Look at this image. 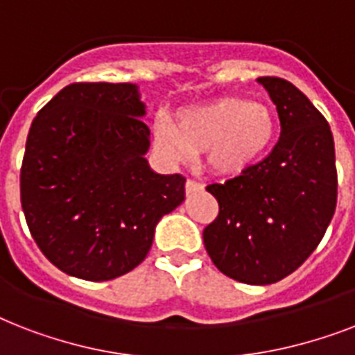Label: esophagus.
I'll return each mask as SVG.
<instances>
[{
    "mask_svg": "<svg viewBox=\"0 0 355 355\" xmlns=\"http://www.w3.org/2000/svg\"><path fill=\"white\" fill-rule=\"evenodd\" d=\"M200 189H202V184L195 182V180H188V182H186V193L188 195L197 193V191H200Z\"/></svg>",
    "mask_w": 355,
    "mask_h": 355,
    "instance_id": "1",
    "label": "esophagus"
}]
</instances>
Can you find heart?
I'll return each mask as SVG.
<instances>
[{"label": "heart", "mask_w": 355, "mask_h": 355, "mask_svg": "<svg viewBox=\"0 0 355 355\" xmlns=\"http://www.w3.org/2000/svg\"><path fill=\"white\" fill-rule=\"evenodd\" d=\"M275 136L272 110L237 97L186 110L178 125L166 116L155 123V144L167 160L189 162L208 150V166L219 175H236L256 164Z\"/></svg>", "instance_id": "obj_1"}]
</instances>
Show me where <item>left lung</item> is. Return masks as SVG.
Masks as SVG:
<instances>
[{
	"label": "left lung",
	"mask_w": 355,
	"mask_h": 355,
	"mask_svg": "<svg viewBox=\"0 0 355 355\" xmlns=\"http://www.w3.org/2000/svg\"><path fill=\"white\" fill-rule=\"evenodd\" d=\"M282 132L263 162L225 184H210L219 216L205 228L206 252L223 275L250 286L286 278L324 236L337 205L330 125L289 80L259 77Z\"/></svg>",
	"instance_id": "left-lung-1"
}]
</instances>
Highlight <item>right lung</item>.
I'll return each instance as SVG.
<instances>
[{
	"instance_id": "obj_1",
	"label": "right lung",
	"mask_w": 355,
	"mask_h": 355,
	"mask_svg": "<svg viewBox=\"0 0 355 355\" xmlns=\"http://www.w3.org/2000/svg\"><path fill=\"white\" fill-rule=\"evenodd\" d=\"M130 83H75L31 125L19 193L31 236L55 267L105 282L138 267L162 217L182 205L186 178L145 158L150 130Z\"/></svg>"
}]
</instances>
